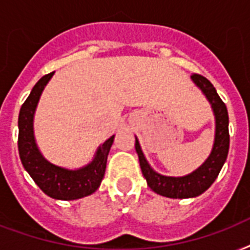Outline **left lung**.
<instances>
[{
	"mask_svg": "<svg viewBox=\"0 0 250 250\" xmlns=\"http://www.w3.org/2000/svg\"><path fill=\"white\" fill-rule=\"evenodd\" d=\"M190 78L194 84L204 92L206 98L209 100L214 110V115H215V140H214L211 154L205 161V164L187 176H182V178L164 176L149 166L144 154L141 152L140 144H139L137 139L135 143V148H136L139 161H140L141 171H143L144 178L146 179L148 186L157 194H161L165 197L189 198L204 193L217 179L218 174L227 158V154H229V113H227L226 104L222 101L214 85L206 79L205 76L200 75V74H193Z\"/></svg>",
	"mask_w": 250,
	"mask_h": 250,
	"instance_id": "1",
	"label": "left lung"
}]
</instances>
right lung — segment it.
<instances>
[{
    "mask_svg": "<svg viewBox=\"0 0 250 250\" xmlns=\"http://www.w3.org/2000/svg\"><path fill=\"white\" fill-rule=\"evenodd\" d=\"M54 72L41 78L31 90V93L21 105L18 119L19 135L18 149L24 168L28 171L33 182L49 197L56 200H76L85 197L97 190L105 175L107 154L114 141V136L104 143L98 148L94 160L79 170H66L54 166L41 156L33 137V114L37 102Z\"/></svg>",
    "mask_w": 250,
    "mask_h": 250,
    "instance_id": "obj_1",
    "label": "right lung"
}]
</instances>
